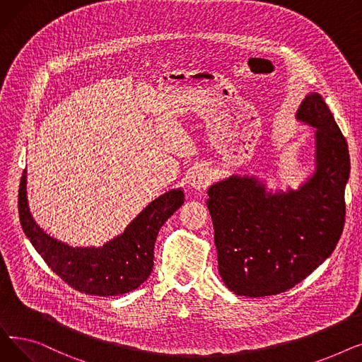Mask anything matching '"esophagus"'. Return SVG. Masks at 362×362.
Masks as SVG:
<instances>
[{"label":"esophagus","instance_id":"1","mask_svg":"<svg viewBox=\"0 0 362 362\" xmlns=\"http://www.w3.org/2000/svg\"><path fill=\"white\" fill-rule=\"evenodd\" d=\"M213 179L214 177H213L211 170L202 167V168H197L195 171H192V175L189 176L187 183L192 189H195V191H204V189H206L211 185Z\"/></svg>","mask_w":362,"mask_h":362}]
</instances>
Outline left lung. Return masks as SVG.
I'll use <instances>...</instances> for the list:
<instances>
[{"instance_id": "obj_1", "label": "left lung", "mask_w": 362, "mask_h": 362, "mask_svg": "<svg viewBox=\"0 0 362 362\" xmlns=\"http://www.w3.org/2000/svg\"><path fill=\"white\" fill-rule=\"evenodd\" d=\"M296 120L315 129V170L298 189L272 192L248 175H232L208 189L218 273L240 296L293 288L332 255L344 230L348 144L317 92L300 103Z\"/></svg>"}]
</instances>
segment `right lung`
Here are the masks:
<instances>
[{
	"label": "right lung",
	"mask_w": 362,
	"mask_h": 362,
	"mask_svg": "<svg viewBox=\"0 0 362 362\" xmlns=\"http://www.w3.org/2000/svg\"><path fill=\"white\" fill-rule=\"evenodd\" d=\"M26 194L25 168L18 187V217L25 235L57 276L73 289L95 296L123 295L141 286L154 267V245L161 226L185 202L182 189H171L149 202L122 235L98 248H73L36 224Z\"/></svg>",
	"instance_id": "1"
}]
</instances>
